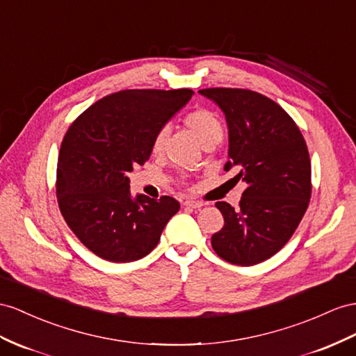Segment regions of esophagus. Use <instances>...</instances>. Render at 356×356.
Segmentation results:
<instances>
[{"instance_id":"obj_1","label":"esophagus","mask_w":356,"mask_h":356,"mask_svg":"<svg viewBox=\"0 0 356 356\" xmlns=\"http://www.w3.org/2000/svg\"><path fill=\"white\" fill-rule=\"evenodd\" d=\"M184 204L188 206V207H193V209L203 207V203H202V202H197V200H185Z\"/></svg>"}]
</instances>
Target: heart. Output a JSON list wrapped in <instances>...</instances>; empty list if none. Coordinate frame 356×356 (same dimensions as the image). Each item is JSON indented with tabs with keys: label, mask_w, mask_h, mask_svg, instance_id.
Wrapping results in <instances>:
<instances>
[{
	"label": "heart",
	"mask_w": 356,
	"mask_h": 356,
	"mask_svg": "<svg viewBox=\"0 0 356 356\" xmlns=\"http://www.w3.org/2000/svg\"><path fill=\"white\" fill-rule=\"evenodd\" d=\"M184 123L186 127H189L191 132H193L197 140L202 143L203 147L206 145H216L222 140V123L215 113L211 109L206 108H197L194 111H191L185 115ZM168 129L167 127H161L156 132L152 143V152L154 154H159L163 150V145H165Z\"/></svg>",
	"instance_id": "b5f03b06"
}]
</instances>
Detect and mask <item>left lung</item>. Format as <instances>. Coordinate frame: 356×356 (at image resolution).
Here are the masks:
<instances>
[{
	"instance_id": "left-lung-1",
	"label": "left lung",
	"mask_w": 356,
	"mask_h": 356,
	"mask_svg": "<svg viewBox=\"0 0 356 356\" xmlns=\"http://www.w3.org/2000/svg\"><path fill=\"white\" fill-rule=\"evenodd\" d=\"M225 115L234 179L247 184L239 209L215 206L224 227L212 248L225 261L252 266L277 254L295 233L312 197V163L302 134L272 99L251 90L204 88Z\"/></svg>"
}]
</instances>
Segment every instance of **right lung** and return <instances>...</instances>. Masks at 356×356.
<instances>
[{"instance_id":"add662e5","label":"right lung","mask_w":356,"mask_h":356,"mask_svg":"<svg viewBox=\"0 0 356 356\" xmlns=\"http://www.w3.org/2000/svg\"><path fill=\"white\" fill-rule=\"evenodd\" d=\"M194 91L122 90L70 124L57 165V198L70 230L96 256L129 263L156 247L176 198L131 194L127 175L150 158L154 135Z\"/></svg>"}]
</instances>
